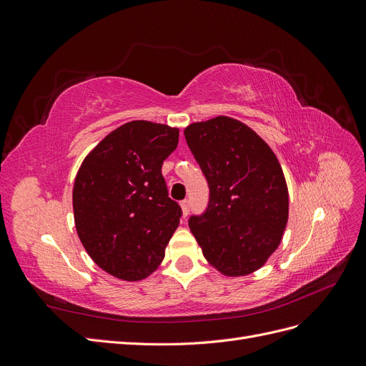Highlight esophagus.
<instances>
[{
    "instance_id": "esophagus-1",
    "label": "esophagus",
    "mask_w": 366,
    "mask_h": 366,
    "mask_svg": "<svg viewBox=\"0 0 366 366\" xmlns=\"http://www.w3.org/2000/svg\"><path fill=\"white\" fill-rule=\"evenodd\" d=\"M180 206H182V212H183V217H186L187 214H189V207H191V203H189V200H183V202L180 203Z\"/></svg>"
}]
</instances>
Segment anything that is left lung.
Here are the masks:
<instances>
[{"mask_svg":"<svg viewBox=\"0 0 366 366\" xmlns=\"http://www.w3.org/2000/svg\"><path fill=\"white\" fill-rule=\"evenodd\" d=\"M209 183V206L189 227L204 258L224 276L261 269L289 219V189L272 148L242 122L218 116L184 129Z\"/></svg>","mask_w":366,"mask_h":366,"instance_id":"left-lung-1","label":"left lung"}]
</instances>
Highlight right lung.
<instances>
[{
	"label": "right lung",
	"instance_id": "add662e5",
	"mask_svg": "<svg viewBox=\"0 0 366 366\" xmlns=\"http://www.w3.org/2000/svg\"><path fill=\"white\" fill-rule=\"evenodd\" d=\"M179 128L132 120L84 159L73 186L77 237L92 259L124 281H142L164 258L182 209L168 197L163 160Z\"/></svg>",
	"mask_w": 366,
	"mask_h": 366
}]
</instances>
